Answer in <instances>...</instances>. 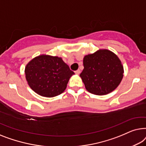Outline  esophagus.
Masks as SVG:
<instances>
[{
    "instance_id": "34e87169",
    "label": "esophagus",
    "mask_w": 146,
    "mask_h": 146,
    "mask_svg": "<svg viewBox=\"0 0 146 146\" xmlns=\"http://www.w3.org/2000/svg\"><path fill=\"white\" fill-rule=\"evenodd\" d=\"M75 74H77V75H79L80 73H81V71H80L79 69H78V70L75 71Z\"/></svg>"
}]
</instances>
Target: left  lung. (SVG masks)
<instances>
[{
	"instance_id": "8db88e82",
	"label": "left lung",
	"mask_w": 146,
	"mask_h": 146,
	"mask_svg": "<svg viewBox=\"0 0 146 146\" xmlns=\"http://www.w3.org/2000/svg\"><path fill=\"white\" fill-rule=\"evenodd\" d=\"M80 74L86 89L96 95L111 93L120 83L124 67L118 56L108 50H99L83 58Z\"/></svg>"
}]
</instances>
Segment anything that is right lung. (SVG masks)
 <instances>
[{
  "label": "right lung",
  "instance_id": "add662e5",
  "mask_svg": "<svg viewBox=\"0 0 146 146\" xmlns=\"http://www.w3.org/2000/svg\"><path fill=\"white\" fill-rule=\"evenodd\" d=\"M74 74L62 58L48 55L34 57L25 67L28 85L45 97H54L63 93Z\"/></svg>",
  "mask_w": 146,
  "mask_h": 146
}]
</instances>
